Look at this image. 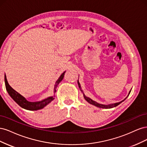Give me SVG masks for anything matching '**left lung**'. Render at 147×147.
Masks as SVG:
<instances>
[{
    "instance_id": "1",
    "label": "left lung",
    "mask_w": 147,
    "mask_h": 147,
    "mask_svg": "<svg viewBox=\"0 0 147 147\" xmlns=\"http://www.w3.org/2000/svg\"><path fill=\"white\" fill-rule=\"evenodd\" d=\"M78 86H79L80 90L81 92L83 93V97H84V99H85V100L88 102V103H90V104L94 105V106H96V107H99V108H101V109H112V108L115 107H117V105H118L119 104H121L123 101H124V100H125V99L127 98V97L129 96V95L130 92H131V90L129 92V94H128L127 96L126 97V98L124 99L123 100H122V101H121V102H117V103L111 104H109V105H105V104H101L97 103V102H96V101H94V100H93L92 99H91V98H90V97H87V96H86L85 95H84V92H83V90H82V88H81L80 84V83H79V82H78Z\"/></svg>"
}]
</instances>
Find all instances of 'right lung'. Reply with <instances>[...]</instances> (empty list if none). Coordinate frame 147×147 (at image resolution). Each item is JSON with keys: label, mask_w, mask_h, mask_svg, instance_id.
Here are the masks:
<instances>
[{"label": "right lung", "mask_w": 147, "mask_h": 147, "mask_svg": "<svg viewBox=\"0 0 147 147\" xmlns=\"http://www.w3.org/2000/svg\"><path fill=\"white\" fill-rule=\"evenodd\" d=\"M65 72V71L61 75V76L59 77L58 79H57V80L55 83V87H54V96L48 97L47 98L43 99L40 101L29 102L26 100V99L24 97L21 96L20 94H19L18 92L13 90V89L10 86V84H8L7 80L6 75H5V83L6 90L8 93V94L10 96L11 98L14 100V101H15L16 103L21 107L24 109L26 110H31V111L40 110L45 107V106H47L48 104H50L52 100L55 99V92H56V88L59 83L63 80V79L64 78Z\"/></svg>", "instance_id": "1"}]
</instances>
